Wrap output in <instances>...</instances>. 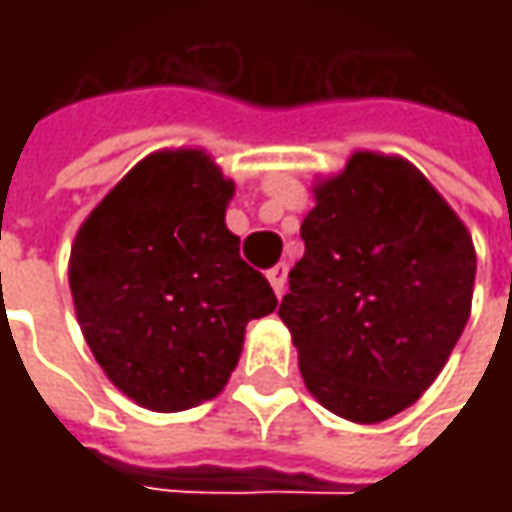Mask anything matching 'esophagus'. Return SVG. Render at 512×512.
Returning <instances> with one entry per match:
<instances>
[{
  "instance_id": "34e87169",
  "label": "esophagus",
  "mask_w": 512,
  "mask_h": 512,
  "mask_svg": "<svg viewBox=\"0 0 512 512\" xmlns=\"http://www.w3.org/2000/svg\"><path fill=\"white\" fill-rule=\"evenodd\" d=\"M267 282L273 285V290H276V296H282V293H285V285H287L285 265H276V267H273V270H267Z\"/></svg>"
}]
</instances>
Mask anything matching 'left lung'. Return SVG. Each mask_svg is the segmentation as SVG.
Segmentation results:
<instances>
[{"label":"left lung","instance_id":"1","mask_svg":"<svg viewBox=\"0 0 512 512\" xmlns=\"http://www.w3.org/2000/svg\"><path fill=\"white\" fill-rule=\"evenodd\" d=\"M302 239L279 316L307 390L350 422L402 413L442 373L470 319L467 227L422 170L359 150L316 185Z\"/></svg>","mask_w":512,"mask_h":512}]
</instances>
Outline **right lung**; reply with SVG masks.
Instances as JSON below:
<instances>
[{"label":"right lung","mask_w":512,"mask_h":512,"mask_svg":"<svg viewBox=\"0 0 512 512\" xmlns=\"http://www.w3.org/2000/svg\"><path fill=\"white\" fill-rule=\"evenodd\" d=\"M233 182L202 150H159L93 207L70 247L85 342L136 404L176 413L222 393L245 327L276 310L225 225Z\"/></svg>","instance_id":"obj_1"}]
</instances>
